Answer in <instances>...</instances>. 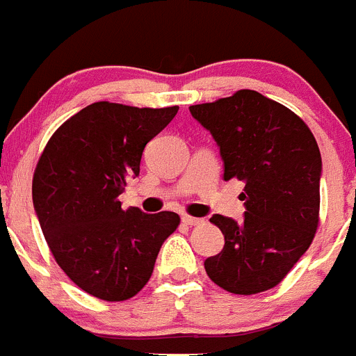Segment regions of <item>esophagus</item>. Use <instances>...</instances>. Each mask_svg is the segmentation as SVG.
Instances as JSON below:
<instances>
[{
	"instance_id": "1",
	"label": "esophagus",
	"mask_w": 356,
	"mask_h": 356,
	"mask_svg": "<svg viewBox=\"0 0 356 356\" xmlns=\"http://www.w3.org/2000/svg\"><path fill=\"white\" fill-rule=\"evenodd\" d=\"M181 221L188 226H197V225H203V219L200 217H193V216H181Z\"/></svg>"
}]
</instances>
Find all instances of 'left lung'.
<instances>
[{"mask_svg":"<svg viewBox=\"0 0 356 356\" xmlns=\"http://www.w3.org/2000/svg\"><path fill=\"white\" fill-rule=\"evenodd\" d=\"M212 134L225 180L244 181L246 212L237 222L212 216L225 248L205 260L213 284L232 294L276 287L312 244L319 225V146L301 118L257 90L188 106Z\"/></svg>","mask_w":356,"mask_h":356,"instance_id":"1","label":"left lung"}]
</instances>
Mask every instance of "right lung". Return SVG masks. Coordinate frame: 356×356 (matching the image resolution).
Returning a JSON list of instances; mask_svg holds the SVG:
<instances>
[{
    "instance_id": "1",
    "label": "right lung",
    "mask_w": 356,
    "mask_h": 356,
    "mask_svg": "<svg viewBox=\"0 0 356 356\" xmlns=\"http://www.w3.org/2000/svg\"><path fill=\"white\" fill-rule=\"evenodd\" d=\"M176 112L92 103L51 135L37 162L31 194L40 229L62 271L94 298H134L180 225L175 212L124 210L119 201L128 176H139L146 144Z\"/></svg>"
}]
</instances>
